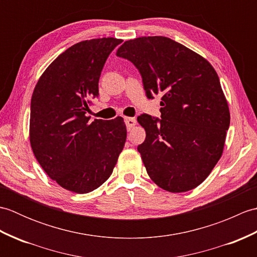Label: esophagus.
Here are the masks:
<instances>
[{
	"mask_svg": "<svg viewBox=\"0 0 257 257\" xmlns=\"http://www.w3.org/2000/svg\"><path fill=\"white\" fill-rule=\"evenodd\" d=\"M124 123L127 125V129L130 130L132 128H134L136 125V119L135 118H129V117H125L124 118Z\"/></svg>",
	"mask_w": 257,
	"mask_h": 257,
	"instance_id": "obj_1",
	"label": "esophagus"
}]
</instances>
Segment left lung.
I'll use <instances>...</instances> for the list:
<instances>
[{"mask_svg":"<svg viewBox=\"0 0 257 257\" xmlns=\"http://www.w3.org/2000/svg\"><path fill=\"white\" fill-rule=\"evenodd\" d=\"M117 56L132 62L146 96L161 94V119L143 113L138 146L149 177L169 192L198 187L220 160L230 111L219 76L199 54L165 36L124 42Z\"/></svg>","mask_w":257,"mask_h":257,"instance_id":"8db88e82","label":"left lung"}]
</instances>
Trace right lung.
Instances as JSON below:
<instances>
[{
    "label": "right lung",
    "mask_w": 257,
    "mask_h": 257,
    "mask_svg": "<svg viewBox=\"0 0 257 257\" xmlns=\"http://www.w3.org/2000/svg\"><path fill=\"white\" fill-rule=\"evenodd\" d=\"M121 40L83 41L54 61L33 91L30 141L36 160L62 188L88 193L111 176L127 137L121 117L86 116L98 97V83L108 56Z\"/></svg>",
    "instance_id": "1"
}]
</instances>
